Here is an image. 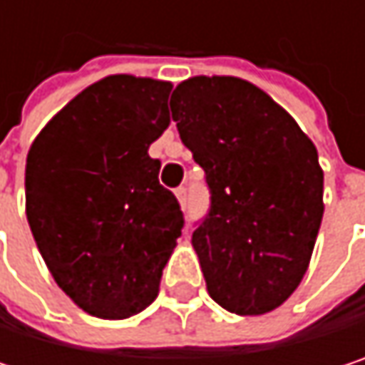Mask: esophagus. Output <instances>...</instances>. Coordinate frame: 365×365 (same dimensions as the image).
<instances>
[{
    "label": "esophagus",
    "mask_w": 365,
    "mask_h": 365,
    "mask_svg": "<svg viewBox=\"0 0 365 365\" xmlns=\"http://www.w3.org/2000/svg\"><path fill=\"white\" fill-rule=\"evenodd\" d=\"M175 196H178V200H180V207H185V187H178L175 190Z\"/></svg>",
    "instance_id": "34e87169"
}]
</instances>
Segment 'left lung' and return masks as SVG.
Returning a JSON list of instances; mask_svg holds the SVG:
<instances>
[{"instance_id": "left-lung-1", "label": "left lung", "mask_w": 365, "mask_h": 365, "mask_svg": "<svg viewBox=\"0 0 365 365\" xmlns=\"http://www.w3.org/2000/svg\"><path fill=\"white\" fill-rule=\"evenodd\" d=\"M171 111L211 190L192 235L209 296L237 315L274 311L300 285L324 217L315 143L272 97L232 76L183 80Z\"/></svg>"}]
</instances>
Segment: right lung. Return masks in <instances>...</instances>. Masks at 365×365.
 I'll return each mask as SVG.
<instances>
[{
  "mask_svg": "<svg viewBox=\"0 0 365 365\" xmlns=\"http://www.w3.org/2000/svg\"><path fill=\"white\" fill-rule=\"evenodd\" d=\"M171 88L108 76L54 113L27 154L25 211L37 250L56 285L99 319L150 307L182 237L178 198L148 154L171 124Z\"/></svg>",
  "mask_w": 365,
  "mask_h": 365,
  "instance_id": "obj_1",
  "label": "right lung"
}]
</instances>
